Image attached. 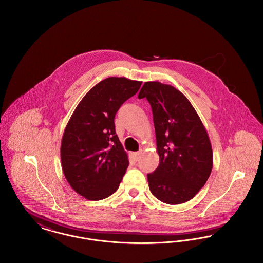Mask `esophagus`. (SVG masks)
<instances>
[{
  "mask_svg": "<svg viewBox=\"0 0 263 263\" xmlns=\"http://www.w3.org/2000/svg\"><path fill=\"white\" fill-rule=\"evenodd\" d=\"M141 154H142V152L141 151H139V152H135V153H132V155H133V158L138 161L139 159H140V157H141Z\"/></svg>",
  "mask_w": 263,
  "mask_h": 263,
  "instance_id": "34e87169",
  "label": "esophagus"
}]
</instances>
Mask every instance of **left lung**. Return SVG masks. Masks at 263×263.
<instances>
[{
	"label": "left lung",
	"instance_id": "left-lung-1",
	"mask_svg": "<svg viewBox=\"0 0 263 263\" xmlns=\"http://www.w3.org/2000/svg\"><path fill=\"white\" fill-rule=\"evenodd\" d=\"M139 99L150 102L160 163L148 174L151 192L175 205L192 199L211 175L213 151L199 115L178 89L160 82H146Z\"/></svg>",
	"mask_w": 263,
	"mask_h": 263
}]
</instances>
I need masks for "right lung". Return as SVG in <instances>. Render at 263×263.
<instances>
[{
	"instance_id": "obj_1",
	"label": "right lung",
	"mask_w": 263,
	"mask_h": 263,
	"mask_svg": "<svg viewBox=\"0 0 263 263\" xmlns=\"http://www.w3.org/2000/svg\"><path fill=\"white\" fill-rule=\"evenodd\" d=\"M141 85L124 77L102 80L80 101L65 128L63 173L70 186L86 199L110 196L125 175L129 160L115 133L114 117Z\"/></svg>"
}]
</instances>
